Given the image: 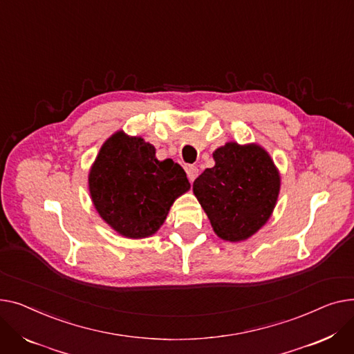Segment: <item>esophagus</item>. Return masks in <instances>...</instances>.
Here are the masks:
<instances>
[{
  "label": "esophagus",
  "instance_id": "1",
  "mask_svg": "<svg viewBox=\"0 0 354 354\" xmlns=\"http://www.w3.org/2000/svg\"><path fill=\"white\" fill-rule=\"evenodd\" d=\"M185 171H187V177H189L190 181H194L196 177L198 176V169L196 167V165H189V167L185 169Z\"/></svg>",
  "mask_w": 354,
  "mask_h": 354
}]
</instances>
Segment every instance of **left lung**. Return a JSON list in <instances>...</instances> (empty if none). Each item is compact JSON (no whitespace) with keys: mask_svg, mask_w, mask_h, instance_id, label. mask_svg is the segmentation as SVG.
<instances>
[{"mask_svg":"<svg viewBox=\"0 0 354 354\" xmlns=\"http://www.w3.org/2000/svg\"><path fill=\"white\" fill-rule=\"evenodd\" d=\"M213 157L216 165L194 180L193 192L218 237L245 240L272 214L280 176L259 145L227 142Z\"/></svg>","mask_w":354,"mask_h":354,"instance_id":"8db88e82","label":"left lung"}]
</instances>
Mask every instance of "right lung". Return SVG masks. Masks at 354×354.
I'll use <instances>...</instances> for the list:
<instances>
[{
    "label": "right lung",
    "instance_id": "obj_1",
    "mask_svg": "<svg viewBox=\"0 0 354 354\" xmlns=\"http://www.w3.org/2000/svg\"><path fill=\"white\" fill-rule=\"evenodd\" d=\"M88 183L100 216L130 239L154 234L173 201L190 189L180 164L158 161L151 144L121 131L104 142Z\"/></svg>",
    "mask_w": 354,
    "mask_h": 354
}]
</instances>
